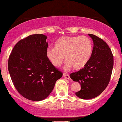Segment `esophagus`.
Returning <instances> with one entry per match:
<instances>
[{
    "label": "esophagus",
    "instance_id": "34e87169",
    "mask_svg": "<svg viewBox=\"0 0 122 122\" xmlns=\"http://www.w3.org/2000/svg\"><path fill=\"white\" fill-rule=\"evenodd\" d=\"M63 77H65V78L67 79H69V80H70V79H71L70 76H69V74H67L63 73Z\"/></svg>",
    "mask_w": 122,
    "mask_h": 122
}]
</instances>
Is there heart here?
I'll return each mask as SVG.
<instances>
[{
    "label": "heart",
    "mask_w": 122,
    "mask_h": 122,
    "mask_svg": "<svg viewBox=\"0 0 122 122\" xmlns=\"http://www.w3.org/2000/svg\"><path fill=\"white\" fill-rule=\"evenodd\" d=\"M92 52V41L87 36H64L56 42L55 47L47 50L46 56L55 67L61 66L65 56L66 67L80 69L89 61Z\"/></svg>",
    "instance_id": "b5f03b06"
}]
</instances>
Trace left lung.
<instances>
[{
	"instance_id": "8db88e82",
	"label": "left lung",
	"mask_w": 122,
	"mask_h": 122,
	"mask_svg": "<svg viewBox=\"0 0 122 122\" xmlns=\"http://www.w3.org/2000/svg\"><path fill=\"white\" fill-rule=\"evenodd\" d=\"M88 35L94 42L91 59L84 68L70 74L74 81L81 84V90L76 95L82 99L96 97L105 89L113 66V56L108 45L97 36Z\"/></svg>"
}]
</instances>
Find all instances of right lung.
Masks as SVG:
<instances>
[{
	"instance_id": "right-lung-1",
	"label": "right lung",
	"mask_w": 122,
	"mask_h": 122,
	"mask_svg": "<svg viewBox=\"0 0 122 122\" xmlns=\"http://www.w3.org/2000/svg\"><path fill=\"white\" fill-rule=\"evenodd\" d=\"M47 36L31 35L15 45L10 55L8 69L19 94L33 101L48 97L63 73L47 58Z\"/></svg>"
}]
</instances>
